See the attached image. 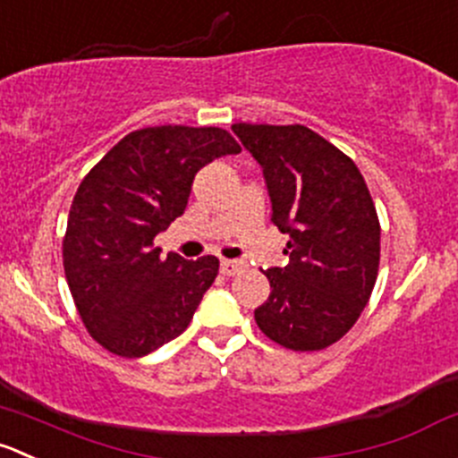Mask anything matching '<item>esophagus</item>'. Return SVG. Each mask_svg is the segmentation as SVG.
Wrapping results in <instances>:
<instances>
[{
  "label": "esophagus",
  "instance_id": "34e87169",
  "mask_svg": "<svg viewBox=\"0 0 458 458\" xmlns=\"http://www.w3.org/2000/svg\"><path fill=\"white\" fill-rule=\"evenodd\" d=\"M239 270H243V261L237 259H221V273L224 275H237Z\"/></svg>",
  "mask_w": 458,
  "mask_h": 458
}]
</instances>
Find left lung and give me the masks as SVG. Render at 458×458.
I'll return each instance as SVG.
<instances>
[{
    "mask_svg": "<svg viewBox=\"0 0 458 458\" xmlns=\"http://www.w3.org/2000/svg\"><path fill=\"white\" fill-rule=\"evenodd\" d=\"M233 131L264 170L273 221L288 234L284 268H268L270 295L255 309L266 337L319 352L360 318L378 277L380 224L356 163L304 125Z\"/></svg>",
    "mask_w": 458,
    "mask_h": 458,
    "instance_id": "1",
    "label": "left lung"
}]
</instances>
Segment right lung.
<instances>
[{
  "mask_svg": "<svg viewBox=\"0 0 458 458\" xmlns=\"http://www.w3.org/2000/svg\"><path fill=\"white\" fill-rule=\"evenodd\" d=\"M239 152L219 127H145L114 145L82 179L62 259L75 309L106 352L148 356L188 328L219 259L161 257L154 237L185 212L194 174Z\"/></svg>",
  "mask_w": 458,
  "mask_h": 458,
  "instance_id": "obj_1",
  "label": "right lung"
}]
</instances>
